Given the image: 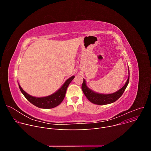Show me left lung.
Segmentation results:
<instances>
[{
    "mask_svg": "<svg viewBox=\"0 0 151 151\" xmlns=\"http://www.w3.org/2000/svg\"><path fill=\"white\" fill-rule=\"evenodd\" d=\"M128 78L124 85L123 87H122L118 91L109 94H101L94 92L93 91L89 89L87 86L86 85V82L85 79H83V83L82 84V90L84 93L85 96L91 103L99 104V105H103L107 104L116 101L124 93L125 90L126 89L127 85L129 82V79H130V71L128 68Z\"/></svg>",
    "mask_w": 151,
    "mask_h": 151,
    "instance_id": "obj_1",
    "label": "left lung"
}]
</instances>
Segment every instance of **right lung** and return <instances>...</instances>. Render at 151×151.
Returning a JSON list of instances; mask_svg holds the SVG:
<instances>
[{
	"label": "right lung",
	"mask_w": 151,
	"mask_h": 151,
	"mask_svg": "<svg viewBox=\"0 0 151 151\" xmlns=\"http://www.w3.org/2000/svg\"><path fill=\"white\" fill-rule=\"evenodd\" d=\"M75 76H72L64 82L62 87L55 93L51 96L44 97H35L26 93L21 86L19 85V88L21 92L23 93L24 97L29 101L32 104L36 106L39 108L42 109H51L59 105L63 100L65 97L67 88L69 83L74 79Z\"/></svg>",
	"instance_id": "right-lung-1"
}]
</instances>
